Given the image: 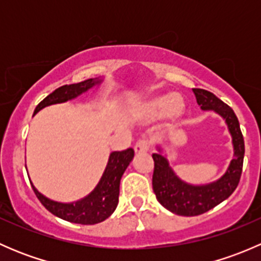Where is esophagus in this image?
Listing matches in <instances>:
<instances>
[{
    "label": "esophagus",
    "mask_w": 261,
    "mask_h": 261,
    "mask_svg": "<svg viewBox=\"0 0 261 261\" xmlns=\"http://www.w3.org/2000/svg\"><path fill=\"white\" fill-rule=\"evenodd\" d=\"M150 147V143L147 140H139L138 143H136L135 147H134V150H135L136 154H140V152H146L147 150H149Z\"/></svg>",
    "instance_id": "obj_1"
}]
</instances>
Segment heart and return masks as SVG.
Segmentation results:
<instances>
[{
    "label": "heart",
    "mask_w": 261,
    "mask_h": 261,
    "mask_svg": "<svg viewBox=\"0 0 261 261\" xmlns=\"http://www.w3.org/2000/svg\"><path fill=\"white\" fill-rule=\"evenodd\" d=\"M144 114L149 117L163 115L169 120L179 118L184 112V101L177 93L160 94L149 98L143 106Z\"/></svg>",
    "instance_id": "b5f03b06"
}]
</instances>
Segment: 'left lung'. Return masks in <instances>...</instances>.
<instances>
[{"mask_svg":"<svg viewBox=\"0 0 261 261\" xmlns=\"http://www.w3.org/2000/svg\"><path fill=\"white\" fill-rule=\"evenodd\" d=\"M193 92L196 94L197 103L202 110H213L225 118L228 131L232 136L233 159L231 160L227 172L218 180L206 186H192L175 175L169 167L167 158L159 152L152 154V191L163 207L179 216L202 215L227 199L238 187L243 173L245 144L235 112L225 102L206 89L193 88Z\"/></svg>","mask_w":261,"mask_h":261,"instance_id":"obj_1","label":"left lung"}]
</instances>
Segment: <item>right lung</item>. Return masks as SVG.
Wrapping results in <instances>:
<instances>
[{
    "label": "right lung",
    "mask_w": 261,
    "mask_h": 261,
    "mask_svg": "<svg viewBox=\"0 0 261 261\" xmlns=\"http://www.w3.org/2000/svg\"><path fill=\"white\" fill-rule=\"evenodd\" d=\"M101 80H87L75 84H65L55 89L53 93L46 96L40 103L36 106L34 115L38 114L41 109L55 103H63L69 99L75 98L77 96L88 91L89 88L98 84ZM134 158V150L131 147L122 150V151H114L110 155L109 163L105 169L101 180L97 184L94 191L86 198L74 203H60V202L51 201L45 196L38 192V189L33 186L34 192L39 201L44 207L55 215L57 217L63 218L73 223L81 225H94L109 218L114 213L118 203V194H120V180L123 172L128 167Z\"/></svg>",
    "instance_id": "obj_1"
}]
</instances>
